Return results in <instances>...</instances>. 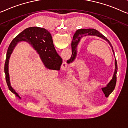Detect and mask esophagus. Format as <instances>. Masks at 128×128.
Masks as SVG:
<instances>
[{
	"instance_id": "1",
	"label": "esophagus",
	"mask_w": 128,
	"mask_h": 128,
	"mask_svg": "<svg viewBox=\"0 0 128 128\" xmlns=\"http://www.w3.org/2000/svg\"><path fill=\"white\" fill-rule=\"evenodd\" d=\"M62 67L64 68V69H66V68H68V64L66 63V61H64L63 62H62Z\"/></svg>"
}]
</instances>
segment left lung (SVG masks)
<instances>
[{"mask_svg": "<svg viewBox=\"0 0 128 128\" xmlns=\"http://www.w3.org/2000/svg\"><path fill=\"white\" fill-rule=\"evenodd\" d=\"M96 36V37H100L101 38L104 39L106 41L108 42V44L111 46L112 52L115 58V60H114V65H115V69H114V74L112 77V79H111L109 82L108 83V84L106 86V87H102V90L104 93L106 97H108L112 91L114 90V88H115L116 82H117V60L116 59L115 54H114V52L113 48V46L110 43V42L108 41V40L107 38L106 37H104V35H102V34L100 33L98 30L94 29V28H82V29H78L76 31V32L74 34V37L75 36V39L74 40V42L73 46H72V55L70 58L66 61V62L68 64H71L75 60L77 56V46L78 44L82 38L83 36ZM73 37V38H74Z\"/></svg>", "mask_w": 128, "mask_h": 128, "instance_id": "left-lung-1", "label": "left lung"}]
</instances>
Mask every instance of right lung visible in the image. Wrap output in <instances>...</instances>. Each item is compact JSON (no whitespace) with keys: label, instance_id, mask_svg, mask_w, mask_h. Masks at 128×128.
Segmentation results:
<instances>
[{"label":"right lung","instance_id":"obj_1","mask_svg":"<svg viewBox=\"0 0 128 128\" xmlns=\"http://www.w3.org/2000/svg\"><path fill=\"white\" fill-rule=\"evenodd\" d=\"M26 42L38 54L45 68L52 70H60L62 59L58 54L54 48L50 33L45 28L31 27L26 28L12 40L7 50L4 64L6 80L10 90L21 100L18 92L11 85L9 74V60L15 47L20 42Z\"/></svg>","mask_w":128,"mask_h":128}]
</instances>
